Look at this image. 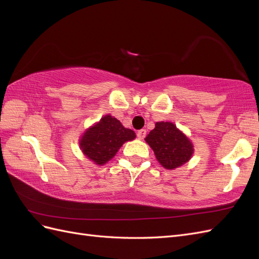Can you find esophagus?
<instances>
[{
  "label": "esophagus",
  "mask_w": 259,
  "mask_h": 259,
  "mask_svg": "<svg viewBox=\"0 0 259 259\" xmlns=\"http://www.w3.org/2000/svg\"><path fill=\"white\" fill-rule=\"evenodd\" d=\"M146 135H147V131L144 130V128L137 132V137H138L139 139H144V138L146 137Z\"/></svg>",
  "instance_id": "1"
}]
</instances>
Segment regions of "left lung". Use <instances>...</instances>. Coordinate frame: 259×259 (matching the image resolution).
I'll use <instances>...</instances> for the list:
<instances>
[{
	"mask_svg": "<svg viewBox=\"0 0 259 259\" xmlns=\"http://www.w3.org/2000/svg\"><path fill=\"white\" fill-rule=\"evenodd\" d=\"M145 140L152 148L156 160L166 169L182 166L193 154L192 143L174 123L156 122Z\"/></svg>",
	"mask_w": 259,
	"mask_h": 259,
	"instance_id": "left-lung-1",
	"label": "left lung"
}]
</instances>
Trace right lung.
Listing matches in <instances>:
<instances>
[{"instance_id":"add662e5","label":"right lung","mask_w":259,"mask_h":259,"mask_svg":"<svg viewBox=\"0 0 259 259\" xmlns=\"http://www.w3.org/2000/svg\"><path fill=\"white\" fill-rule=\"evenodd\" d=\"M135 137L134 131L125 128L119 120L107 114L85 131L80 139V147L90 160L104 165L113 158L124 143Z\"/></svg>"}]
</instances>
